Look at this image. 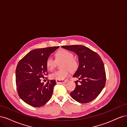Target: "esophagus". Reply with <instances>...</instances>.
Wrapping results in <instances>:
<instances>
[{"instance_id":"1","label":"esophagus","mask_w":127,"mask_h":127,"mask_svg":"<svg viewBox=\"0 0 127 127\" xmlns=\"http://www.w3.org/2000/svg\"><path fill=\"white\" fill-rule=\"evenodd\" d=\"M67 82V80H64V81H61V80H56V83L57 84H63V83H65Z\"/></svg>"}]
</instances>
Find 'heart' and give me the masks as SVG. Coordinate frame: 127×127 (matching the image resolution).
<instances>
[{"instance_id":"heart-1","label":"heart","mask_w":127,"mask_h":127,"mask_svg":"<svg viewBox=\"0 0 127 127\" xmlns=\"http://www.w3.org/2000/svg\"><path fill=\"white\" fill-rule=\"evenodd\" d=\"M56 60L49 57L46 61V67L49 71H52L55 68L57 63L62 62L60 67L62 69L57 71L50 75L52 79L64 80L68 75L69 71L75 72L77 69L79 64L78 61L74 58L73 53L66 49H61L55 54Z\"/></svg>"}]
</instances>
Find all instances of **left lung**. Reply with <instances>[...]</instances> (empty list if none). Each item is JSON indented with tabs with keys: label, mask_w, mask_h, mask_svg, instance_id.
<instances>
[{
	"label": "left lung",
	"mask_w": 127,
	"mask_h": 127,
	"mask_svg": "<svg viewBox=\"0 0 127 127\" xmlns=\"http://www.w3.org/2000/svg\"><path fill=\"white\" fill-rule=\"evenodd\" d=\"M61 47L75 52L78 57L79 66L73 77L75 89L70 93L71 97L80 103H89L97 97L104 87L106 74L103 61L96 52L81 45H63Z\"/></svg>",
	"instance_id": "left-lung-1"
}]
</instances>
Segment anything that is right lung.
<instances>
[{
  "label": "right lung",
  "mask_w": 127,
  "mask_h": 127,
  "mask_svg": "<svg viewBox=\"0 0 127 127\" xmlns=\"http://www.w3.org/2000/svg\"><path fill=\"white\" fill-rule=\"evenodd\" d=\"M59 48L33 50L18 63L16 69L17 90L19 96L28 104L33 107L42 106L51 98L56 81L48 80L44 84L41 82L40 78L48 74L47 59Z\"/></svg>",
  "instance_id": "right-lung-1"
}]
</instances>
